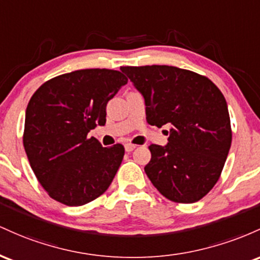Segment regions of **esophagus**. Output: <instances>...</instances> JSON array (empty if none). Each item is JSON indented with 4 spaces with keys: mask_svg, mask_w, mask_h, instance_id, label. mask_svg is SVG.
Here are the masks:
<instances>
[{
    "mask_svg": "<svg viewBox=\"0 0 260 260\" xmlns=\"http://www.w3.org/2000/svg\"><path fill=\"white\" fill-rule=\"evenodd\" d=\"M125 151L126 152H131V151H134L136 148V145H133V144H125Z\"/></svg>",
    "mask_w": 260,
    "mask_h": 260,
    "instance_id": "esophagus-1",
    "label": "esophagus"
}]
</instances>
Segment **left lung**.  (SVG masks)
<instances>
[{
	"instance_id": "1",
	"label": "left lung",
	"mask_w": 260,
	"mask_h": 260,
	"mask_svg": "<svg viewBox=\"0 0 260 260\" xmlns=\"http://www.w3.org/2000/svg\"><path fill=\"white\" fill-rule=\"evenodd\" d=\"M145 99L146 120L168 125L166 146L150 145L145 172L167 199L191 204L214 188L232 141L226 99L205 76L174 66H124Z\"/></svg>"
}]
</instances>
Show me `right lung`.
Returning <instances> with one entry per match:
<instances>
[{"mask_svg": "<svg viewBox=\"0 0 260 260\" xmlns=\"http://www.w3.org/2000/svg\"><path fill=\"white\" fill-rule=\"evenodd\" d=\"M127 78L107 69L77 70L37 89L25 110L23 145L34 174L54 200L81 206L109 188L124 146L87 135L107 119V103Z\"/></svg>", "mask_w": 260, "mask_h": 260, "instance_id": "obj_1", "label": "right lung"}]
</instances>
